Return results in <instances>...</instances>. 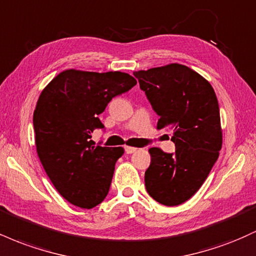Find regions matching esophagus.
<instances>
[{"instance_id": "obj_1", "label": "esophagus", "mask_w": 256, "mask_h": 256, "mask_svg": "<svg viewBox=\"0 0 256 256\" xmlns=\"http://www.w3.org/2000/svg\"><path fill=\"white\" fill-rule=\"evenodd\" d=\"M136 150H137V148H134V146H125L126 154H134Z\"/></svg>"}]
</instances>
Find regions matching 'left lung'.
Masks as SVG:
<instances>
[{"mask_svg": "<svg viewBox=\"0 0 256 256\" xmlns=\"http://www.w3.org/2000/svg\"><path fill=\"white\" fill-rule=\"evenodd\" d=\"M152 110L158 128L173 132L176 152L150 148L146 189L158 204L178 206L204 184L222 149L219 104L212 85L179 64L134 72Z\"/></svg>", "mask_w": 256, "mask_h": 256, "instance_id": "1", "label": "left lung"}]
</instances>
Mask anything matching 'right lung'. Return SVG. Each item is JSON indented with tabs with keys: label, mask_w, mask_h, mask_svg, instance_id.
<instances>
[{
	"label": "right lung",
	"mask_w": 256,
	"mask_h": 256,
	"mask_svg": "<svg viewBox=\"0 0 256 256\" xmlns=\"http://www.w3.org/2000/svg\"><path fill=\"white\" fill-rule=\"evenodd\" d=\"M137 80L122 72L67 70L46 85L34 113L36 148L55 189L70 204L92 208L110 192L122 146H95L94 130H104L98 119L116 96Z\"/></svg>",
	"instance_id": "1"
}]
</instances>
